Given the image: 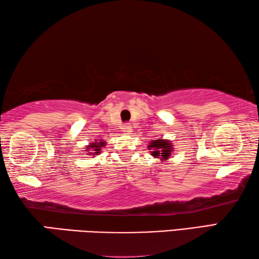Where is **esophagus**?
<instances>
[{"instance_id":"34e87169","label":"esophagus","mask_w":259,"mask_h":259,"mask_svg":"<svg viewBox=\"0 0 259 259\" xmlns=\"http://www.w3.org/2000/svg\"><path fill=\"white\" fill-rule=\"evenodd\" d=\"M122 131H123V133H125V134L131 133V126H130V124H129V123H124L123 125H122Z\"/></svg>"}]
</instances>
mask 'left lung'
I'll use <instances>...</instances> for the list:
<instances>
[{
	"label": "left lung",
	"instance_id": "left-lung-1",
	"mask_svg": "<svg viewBox=\"0 0 259 259\" xmlns=\"http://www.w3.org/2000/svg\"><path fill=\"white\" fill-rule=\"evenodd\" d=\"M148 150H152L151 153L154 157H160L162 161L169 159L172 153V144L166 139H155L152 140L148 145Z\"/></svg>",
	"mask_w": 259,
	"mask_h": 259
}]
</instances>
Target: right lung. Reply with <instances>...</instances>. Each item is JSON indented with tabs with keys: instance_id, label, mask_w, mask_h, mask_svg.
<instances>
[{
	"instance_id": "obj_1",
	"label": "right lung",
	"mask_w": 259,
	"mask_h": 259,
	"mask_svg": "<svg viewBox=\"0 0 259 259\" xmlns=\"http://www.w3.org/2000/svg\"><path fill=\"white\" fill-rule=\"evenodd\" d=\"M106 145L104 140H97L95 139L94 143H91L90 145L87 146V155H98L100 151H102V147Z\"/></svg>"
}]
</instances>
